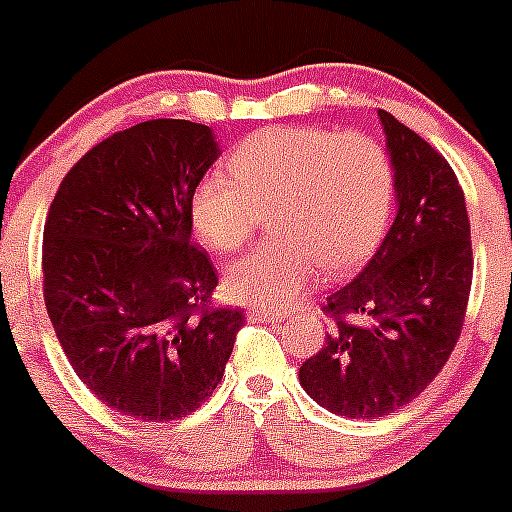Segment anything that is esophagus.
Segmentation results:
<instances>
[{
    "mask_svg": "<svg viewBox=\"0 0 512 512\" xmlns=\"http://www.w3.org/2000/svg\"><path fill=\"white\" fill-rule=\"evenodd\" d=\"M248 322H281L284 320V314L281 312H271V309H264V307H251L246 312Z\"/></svg>",
    "mask_w": 512,
    "mask_h": 512,
    "instance_id": "1",
    "label": "esophagus"
}]
</instances>
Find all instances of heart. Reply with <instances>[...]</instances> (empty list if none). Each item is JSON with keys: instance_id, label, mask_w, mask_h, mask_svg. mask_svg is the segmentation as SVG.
Wrapping results in <instances>:
<instances>
[{"instance_id": "b5f03b06", "label": "heart", "mask_w": 512, "mask_h": 512, "mask_svg": "<svg viewBox=\"0 0 512 512\" xmlns=\"http://www.w3.org/2000/svg\"><path fill=\"white\" fill-rule=\"evenodd\" d=\"M190 195L198 236L218 253L246 246L271 213L276 241L236 261L225 292L236 302L279 309L330 276L358 269L381 243L393 210L386 149L330 126H274L228 154Z\"/></svg>"}]
</instances>
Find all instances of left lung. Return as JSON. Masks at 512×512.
<instances>
[{
    "instance_id": "1",
    "label": "left lung",
    "mask_w": 512,
    "mask_h": 512,
    "mask_svg": "<svg viewBox=\"0 0 512 512\" xmlns=\"http://www.w3.org/2000/svg\"><path fill=\"white\" fill-rule=\"evenodd\" d=\"M378 119L396 218L365 269L327 297L337 327L299 368L307 396L345 419L388 416L437 378L457 345L472 284L470 218L452 167L388 111Z\"/></svg>"
}]
</instances>
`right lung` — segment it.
I'll return each mask as SVG.
<instances>
[{
	"label": "right lung",
	"instance_id": "1",
	"mask_svg": "<svg viewBox=\"0 0 512 512\" xmlns=\"http://www.w3.org/2000/svg\"><path fill=\"white\" fill-rule=\"evenodd\" d=\"M220 144L152 119L103 139L60 182L42 233L45 307L75 375L119 414L175 421L213 396L243 327L192 246L190 195Z\"/></svg>",
	"mask_w": 512,
	"mask_h": 512
}]
</instances>
